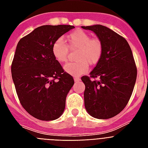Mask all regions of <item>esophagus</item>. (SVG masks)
I'll return each instance as SVG.
<instances>
[{
	"instance_id": "1",
	"label": "esophagus",
	"mask_w": 148,
	"mask_h": 148,
	"mask_svg": "<svg viewBox=\"0 0 148 148\" xmlns=\"http://www.w3.org/2000/svg\"><path fill=\"white\" fill-rule=\"evenodd\" d=\"M74 81H75V82H76V81H80V80H81V79L79 78V77H74Z\"/></svg>"
}]
</instances>
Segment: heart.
I'll use <instances>...</instances> for the list:
<instances>
[{
    "label": "heart",
    "mask_w": 148,
    "mask_h": 148,
    "mask_svg": "<svg viewBox=\"0 0 148 148\" xmlns=\"http://www.w3.org/2000/svg\"><path fill=\"white\" fill-rule=\"evenodd\" d=\"M68 45L64 39L59 38L52 45V54L59 63L67 61L69 48L78 50L75 62L68 63L64 71L73 76H80L88 70V63L96 64L103 53V45L98 38H92L90 34L82 30H77L67 36Z\"/></svg>",
    "instance_id": "obj_1"
}]
</instances>
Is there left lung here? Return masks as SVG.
Listing matches in <instances>:
<instances>
[{
	"label": "left lung",
	"mask_w": 148,
	"mask_h": 148,
	"mask_svg": "<svg viewBox=\"0 0 148 148\" xmlns=\"http://www.w3.org/2000/svg\"><path fill=\"white\" fill-rule=\"evenodd\" d=\"M94 31L103 45V53L90 76H83L84 105L90 115L108 119L128 103L137 78V67L126 39L100 24L82 26Z\"/></svg>",
	"instance_id": "1"
}]
</instances>
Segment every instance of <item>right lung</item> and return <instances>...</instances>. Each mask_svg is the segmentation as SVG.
<instances>
[{
  "label": "right lung",
  "instance_id": "right-lung-1",
  "mask_svg": "<svg viewBox=\"0 0 148 148\" xmlns=\"http://www.w3.org/2000/svg\"><path fill=\"white\" fill-rule=\"evenodd\" d=\"M74 28L71 25H43L19 40L11 64L17 97L29 114L53 121L62 114L73 77L53 58L56 39Z\"/></svg>",
  "mask_w": 148,
  "mask_h": 148
}]
</instances>
